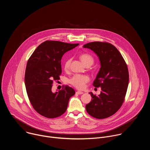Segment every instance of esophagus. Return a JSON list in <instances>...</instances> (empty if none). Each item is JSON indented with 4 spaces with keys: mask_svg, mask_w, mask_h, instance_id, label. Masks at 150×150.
Returning <instances> with one entry per match:
<instances>
[{
    "mask_svg": "<svg viewBox=\"0 0 150 150\" xmlns=\"http://www.w3.org/2000/svg\"><path fill=\"white\" fill-rule=\"evenodd\" d=\"M83 93V92H82V91H76V94H82Z\"/></svg>",
    "mask_w": 150,
    "mask_h": 150,
    "instance_id": "1",
    "label": "esophagus"
}]
</instances>
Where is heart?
<instances>
[{
    "instance_id": "b5f03b06",
    "label": "heart",
    "mask_w": 150,
    "mask_h": 150,
    "mask_svg": "<svg viewBox=\"0 0 150 150\" xmlns=\"http://www.w3.org/2000/svg\"><path fill=\"white\" fill-rule=\"evenodd\" d=\"M80 59L85 65H87V64H91V65H92L94 62L93 57L90 54L87 53L81 54L80 56ZM71 61V59H68L65 62V63H64V68L65 69H68L69 68ZM89 80L90 78L87 75L76 74L73 76L69 79V83L75 88L81 90L85 87V85L89 81Z\"/></svg>"
}]
</instances>
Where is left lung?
<instances>
[{"instance_id": "left-lung-1", "label": "left lung", "mask_w": 150, "mask_h": 150, "mask_svg": "<svg viewBox=\"0 0 150 150\" xmlns=\"http://www.w3.org/2000/svg\"><path fill=\"white\" fill-rule=\"evenodd\" d=\"M98 57L101 68L93 85L101 87L98 96L90 93L92 100L85 105L88 113L97 119L114 115L122 106L129 83L127 65L119 51L112 44L94 41L83 45Z\"/></svg>"}]
</instances>
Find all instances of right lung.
Here are the masks:
<instances>
[{"mask_svg": "<svg viewBox=\"0 0 150 150\" xmlns=\"http://www.w3.org/2000/svg\"><path fill=\"white\" fill-rule=\"evenodd\" d=\"M78 45L47 40L40 45L28 59L25 85L30 103L40 115L52 119L66 112L75 90L67 85L53 93L52 87L53 81L60 79L63 55Z\"/></svg>", "mask_w": 150, "mask_h": 150, "instance_id": "right-lung-1", "label": "right lung"}]
</instances>
